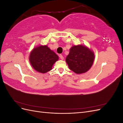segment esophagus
Here are the masks:
<instances>
[{
  "mask_svg": "<svg viewBox=\"0 0 123 123\" xmlns=\"http://www.w3.org/2000/svg\"><path fill=\"white\" fill-rule=\"evenodd\" d=\"M59 57H60V58L62 59V60H64V56H62V55H59Z\"/></svg>",
  "mask_w": 123,
  "mask_h": 123,
  "instance_id": "esophagus-1",
  "label": "esophagus"
}]
</instances>
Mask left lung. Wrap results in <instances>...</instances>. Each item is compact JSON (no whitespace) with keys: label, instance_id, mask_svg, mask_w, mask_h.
<instances>
[{"label":"left lung","instance_id":"1","mask_svg":"<svg viewBox=\"0 0 123 123\" xmlns=\"http://www.w3.org/2000/svg\"><path fill=\"white\" fill-rule=\"evenodd\" d=\"M94 54L91 49L83 45L72 46L66 58L69 69L76 74L87 72L93 65Z\"/></svg>","mask_w":123,"mask_h":123}]
</instances>
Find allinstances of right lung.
<instances>
[{
	"label": "right lung",
	"instance_id": "add662e5",
	"mask_svg": "<svg viewBox=\"0 0 123 123\" xmlns=\"http://www.w3.org/2000/svg\"><path fill=\"white\" fill-rule=\"evenodd\" d=\"M58 56L47 46H39L34 48L30 54L29 61L36 71L45 73L52 70Z\"/></svg>",
	"mask_w": 123,
	"mask_h": 123
}]
</instances>
